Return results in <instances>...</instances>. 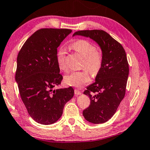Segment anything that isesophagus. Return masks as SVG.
Returning a JSON list of instances; mask_svg holds the SVG:
<instances>
[{
	"instance_id": "obj_1",
	"label": "esophagus",
	"mask_w": 150,
	"mask_h": 150,
	"mask_svg": "<svg viewBox=\"0 0 150 150\" xmlns=\"http://www.w3.org/2000/svg\"><path fill=\"white\" fill-rule=\"evenodd\" d=\"M74 92H75V94L76 96L81 95V91H80L79 90H78V89H75Z\"/></svg>"
}]
</instances>
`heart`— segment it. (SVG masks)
<instances>
[{
  "label": "heart",
  "mask_w": 150,
  "mask_h": 150,
  "mask_svg": "<svg viewBox=\"0 0 150 150\" xmlns=\"http://www.w3.org/2000/svg\"><path fill=\"white\" fill-rule=\"evenodd\" d=\"M71 48L83 57L81 71L71 73L64 77V82L69 86L81 88L90 81L91 78L88 71L93 76L97 75L103 65L104 54L100 48H96L92 42L85 39H78L71 44ZM65 50L60 48L57 52V63L62 71H67L65 62Z\"/></svg>",
  "instance_id": "b5f03b06"
}]
</instances>
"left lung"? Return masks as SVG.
I'll return each instance as SVG.
<instances>
[{"mask_svg":"<svg viewBox=\"0 0 150 150\" xmlns=\"http://www.w3.org/2000/svg\"><path fill=\"white\" fill-rule=\"evenodd\" d=\"M75 35L93 39L103 52L101 70L96 81L83 92L91 102L83 111V115L92 123H104L112 117L125 97L129 71L126 52L121 44L104 30H81Z\"/></svg>","mask_w":150,"mask_h":150,"instance_id":"1","label":"left lung"}]
</instances>
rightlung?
Segmentation results:
<instances>
[{"instance_id": "add662e5", "label": "right lung", "mask_w": 150, "mask_h": 150, "mask_svg": "<svg viewBox=\"0 0 150 150\" xmlns=\"http://www.w3.org/2000/svg\"><path fill=\"white\" fill-rule=\"evenodd\" d=\"M71 32L69 29H40L18 53L15 80L20 96L29 115L40 124L57 122L74 95L72 87L52 90L63 78L57 63V48Z\"/></svg>"}]
</instances>
